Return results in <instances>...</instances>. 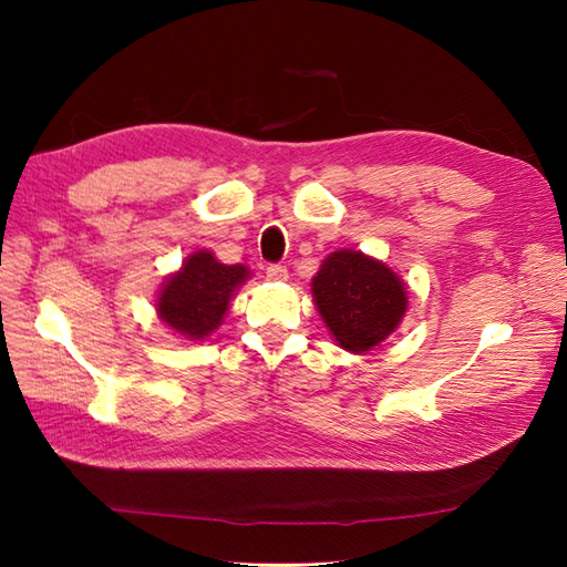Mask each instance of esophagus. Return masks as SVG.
Segmentation results:
<instances>
[{
	"label": "esophagus",
	"instance_id": "esophagus-1",
	"mask_svg": "<svg viewBox=\"0 0 567 567\" xmlns=\"http://www.w3.org/2000/svg\"><path fill=\"white\" fill-rule=\"evenodd\" d=\"M267 279L269 281H286L288 279V269L284 265H269L267 267Z\"/></svg>",
	"mask_w": 567,
	"mask_h": 567
}]
</instances>
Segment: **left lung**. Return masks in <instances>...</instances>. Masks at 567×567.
<instances>
[{"label":"left lung","instance_id":"1","mask_svg":"<svg viewBox=\"0 0 567 567\" xmlns=\"http://www.w3.org/2000/svg\"><path fill=\"white\" fill-rule=\"evenodd\" d=\"M312 298L340 348L362 354L398 329L406 288L388 265L357 250H336L312 279Z\"/></svg>","mask_w":567,"mask_h":567}]
</instances>
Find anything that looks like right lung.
<instances>
[{"label":"right lung","instance_id":"1","mask_svg":"<svg viewBox=\"0 0 567 567\" xmlns=\"http://www.w3.org/2000/svg\"><path fill=\"white\" fill-rule=\"evenodd\" d=\"M248 277V267L221 265L210 250H198L165 279L156 312L175 333L203 340L225 319L231 296Z\"/></svg>","mask_w":567,"mask_h":567}]
</instances>
